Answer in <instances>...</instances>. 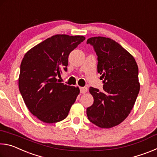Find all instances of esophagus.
<instances>
[{
  "label": "esophagus",
  "mask_w": 157,
  "mask_h": 157,
  "mask_svg": "<svg viewBox=\"0 0 157 157\" xmlns=\"http://www.w3.org/2000/svg\"><path fill=\"white\" fill-rule=\"evenodd\" d=\"M79 90H80L81 94H85V93L88 91V89H87V87H80Z\"/></svg>",
  "instance_id": "34e87169"
}]
</instances>
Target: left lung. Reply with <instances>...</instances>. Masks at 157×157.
Masks as SVG:
<instances>
[{"label":"left lung","instance_id":"8db88e82","mask_svg":"<svg viewBox=\"0 0 157 157\" xmlns=\"http://www.w3.org/2000/svg\"><path fill=\"white\" fill-rule=\"evenodd\" d=\"M98 56V73L103 91L90 87L94 104L86 109L89 120L101 128L122 123L134 107L140 90L139 68L134 58L109 38L91 37L86 41Z\"/></svg>","mask_w":157,"mask_h":157}]
</instances>
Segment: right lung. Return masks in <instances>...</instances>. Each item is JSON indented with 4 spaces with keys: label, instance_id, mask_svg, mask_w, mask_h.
Here are the masks:
<instances>
[{
    "label": "right lung",
    "instance_id": "obj_1",
    "mask_svg": "<svg viewBox=\"0 0 157 157\" xmlns=\"http://www.w3.org/2000/svg\"><path fill=\"white\" fill-rule=\"evenodd\" d=\"M84 39L57 34L29 50L21 62L19 91L29 111L44 123L65 119L75 102L78 87L60 83L57 77L67 71L69 54Z\"/></svg>",
    "mask_w": 157,
    "mask_h": 157
}]
</instances>
